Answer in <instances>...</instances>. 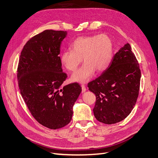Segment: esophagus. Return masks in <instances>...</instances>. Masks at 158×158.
I'll return each mask as SVG.
<instances>
[{
  "mask_svg": "<svg viewBox=\"0 0 158 158\" xmlns=\"http://www.w3.org/2000/svg\"><path fill=\"white\" fill-rule=\"evenodd\" d=\"M81 92L82 93H84L85 91H86V88H85V86L84 85H81Z\"/></svg>",
  "mask_w": 158,
  "mask_h": 158,
  "instance_id": "34e87169",
  "label": "esophagus"
}]
</instances>
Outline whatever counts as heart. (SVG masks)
<instances>
[{
    "label": "heart",
    "mask_w": 158,
    "mask_h": 158,
    "mask_svg": "<svg viewBox=\"0 0 158 158\" xmlns=\"http://www.w3.org/2000/svg\"><path fill=\"white\" fill-rule=\"evenodd\" d=\"M60 55L62 65L69 71H75L81 62L84 65L73 73L71 80L80 83L89 81L96 70L102 72L108 68L113 58V43L106 34L77 37Z\"/></svg>",
    "instance_id": "obj_1"
}]
</instances>
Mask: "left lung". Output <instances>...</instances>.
Wrapping results in <instances>:
<instances>
[{
	"instance_id": "8db88e82",
	"label": "left lung",
	"mask_w": 158,
	"mask_h": 158,
	"mask_svg": "<svg viewBox=\"0 0 158 158\" xmlns=\"http://www.w3.org/2000/svg\"><path fill=\"white\" fill-rule=\"evenodd\" d=\"M140 80L139 65L127 43L103 73L88 83L89 90L96 95L93 113L97 120L111 124L127 118L135 105Z\"/></svg>"
}]
</instances>
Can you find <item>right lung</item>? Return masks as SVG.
Returning <instances> with one entry per match:
<instances>
[{"instance_id": "add662e5", "label": "right lung", "mask_w": 158, "mask_h": 158, "mask_svg": "<svg viewBox=\"0 0 158 158\" xmlns=\"http://www.w3.org/2000/svg\"><path fill=\"white\" fill-rule=\"evenodd\" d=\"M66 31L46 30L24 46L17 67L21 95L36 121L50 129H58L72 119L73 107L81 91L78 83L60 87L67 76L60 61L61 41Z\"/></svg>"}]
</instances>
